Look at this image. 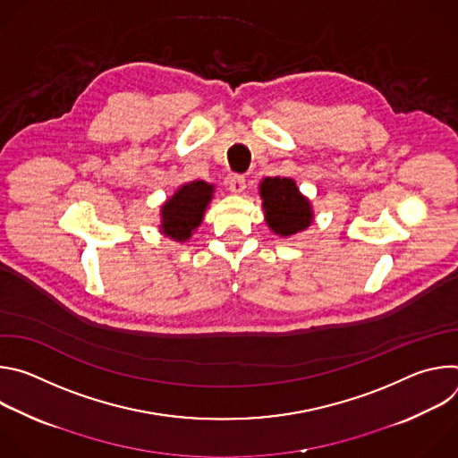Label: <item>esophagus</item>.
<instances>
[{
    "instance_id": "esophagus-1",
    "label": "esophagus",
    "mask_w": 458,
    "mask_h": 458,
    "mask_svg": "<svg viewBox=\"0 0 458 458\" xmlns=\"http://www.w3.org/2000/svg\"><path fill=\"white\" fill-rule=\"evenodd\" d=\"M226 182H228L230 191H233V193H241V191L246 188V179H244V175H241V174L230 175Z\"/></svg>"
}]
</instances>
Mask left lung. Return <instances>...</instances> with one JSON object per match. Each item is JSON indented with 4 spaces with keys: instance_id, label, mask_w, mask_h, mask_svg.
<instances>
[{
    "instance_id": "obj_1",
    "label": "left lung",
    "mask_w": 458,
    "mask_h": 458,
    "mask_svg": "<svg viewBox=\"0 0 458 458\" xmlns=\"http://www.w3.org/2000/svg\"><path fill=\"white\" fill-rule=\"evenodd\" d=\"M265 217L270 230L281 237L306 230L313 223L310 201L290 177H267L259 184Z\"/></svg>"
}]
</instances>
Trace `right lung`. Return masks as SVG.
I'll return each instance as SVG.
<instances>
[{"instance_id": "1", "label": "right lung", "mask_w": 458, "mask_h": 458, "mask_svg": "<svg viewBox=\"0 0 458 458\" xmlns=\"http://www.w3.org/2000/svg\"><path fill=\"white\" fill-rule=\"evenodd\" d=\"M214 198V184L205 181H191L182 184L161 207V233L184 242L193 230L203 223L207 207Z\"/></svg>"}]
</instances>
